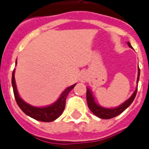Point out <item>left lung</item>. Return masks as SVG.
Instances as JSON below:
<instances>
[{"mask_svg": "<svg viewBox=\"0 0 149 149\" xmlns=\"http://www.w3.org/2000/svg\"><path fill=\"white\" fill-rule=\"evenodd\" d=\"M128 46L130 48H132V45H130V43L128 42ZM139 77H140V68H138V76H137V84L138 81H139ZM137 93V88H136V90L133 93V94L132 95L131 97L126 100L125 102L121 104L120 106L114 108V109H106V108H104L101 107L99 104H97L95 102L94 100V97L92 94V92L89 88H87V94H86V98H87V103L88 106L89 108V109L91 110V112L93 113L94 115H96L98 117H100L101 119H111L112 117H115L116 116L120 115L121 112L125 111L127 108H128L132 103V101L134 100L136 95Z\"/></svg>", "mask_w": 149, "mask_h": 149, "instance_id": "8db88e82", "label": "left lung"}]
</instances>
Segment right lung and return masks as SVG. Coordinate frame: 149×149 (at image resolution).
Listing matches in <instances>:
<instances>
[{
    "label": "right lung",
    "instance_id": "obj_1",
    "mask_svg": "<svg viewBox=\"0 0 149 149\" xmlns=\"http://www.w3.org/2000/svg\"><path fill=\"white\" fill-rule=\"evenodd\" d=\"M17 64V62H16ZM14 72L15 68L13 72V75H12V85H13V93H14L15 99L17 103L18 106L20 107L23 112L30 116L32 118L35 119L37 120L43 122H51L55 120L56 119H57L61 115L63 111L65 110V101H66V98L69 92L75 87L76 84L72 85L70 87L67 88L62 94L61 97H59V99L55 103H53L51 105L46 107H34L32 106L30 104H29L26 102H24V100L21 99L19 94H18L17 89V85H16V82H15V77H14Z\"/></svg>",
    "mask_w": 149,
    "mask_h": 149
}]
</instances>
